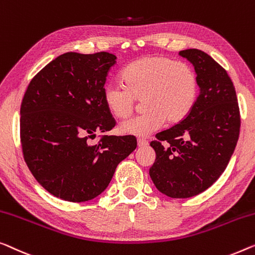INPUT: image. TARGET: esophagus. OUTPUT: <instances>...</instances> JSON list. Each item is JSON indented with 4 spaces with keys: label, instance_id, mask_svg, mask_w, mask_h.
Here are the masks:
<instances>
[{
    "label": "esophagus",
    "instance_id": "1",
    "mask_svg": "<svg viewBox=\"0 0 255 255\" xmlns=\"http://www.w3.org/2000/svg\"><path fill=\"white\" fill-rule=\"evenodd\" d=\"M137 144H138V146H146V145H149V142H147L146 139H144V138H138L137 139Z\"/></svg>",
    "mask_w": 255,
    "mask_h": 255
}]
</instances>
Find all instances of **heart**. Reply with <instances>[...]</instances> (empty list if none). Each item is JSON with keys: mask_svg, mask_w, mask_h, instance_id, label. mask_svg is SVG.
Here are the masks:
<instances>
[{"mask_svg": "<svg viewBox=\"0 0 255 255\" xmlns=\"http://www.w3.org/2000/svg\"><path fill=\"white\" fill-rule=\"evenodd\" d=\"M119 83L103 89L106 109L117 119H125L142 100L144 111L120 125L121 134L146 136L162 126L178 124L189 116L199 93L195 68L165 56H147L129 63Z\"/></svg>", "mask_w": 255, "mask_h": 255, "instance_id": "1", "label": "heart"}]
</instances>
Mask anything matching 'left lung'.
<instances>
[{
  "label": "left lung",
  "instance_id": "1",
  "mask_svg": "<svg viewBox=\"0 0 255 255\" xmlns=\"http://www.w3.org/2000/svg\"><path fill=\"white\" fill-rule=\"evenodd\" d=\"M180 55L195 66L200 90L189 116L158 132L150 143L155 151L150 176L164 195L189 198L210 188L225 172L238 140L241 113L225 68L198 49Z\"/></svg>",
  "mask_w": 255,
  "mask_h": 255
}]
</instances>
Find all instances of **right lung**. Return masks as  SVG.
Masks as SVG:
<instances>
[{"label":"right lung","mask_w":255,"mask_h":255,"mask_svg":"<svg viewBox=\"0 0 255 255\" xmlns=\"http://www.w3.org/2000/svg\"><path fill=\"white\" fill-rule=\"evenodd\" d=\"M109 52H66L30 80L20 106V142L26 165L42 187L72 203L101 195L117 166L137 146L134 136L96 132L116 126L103 101Z\"/></svg>","instance_id":"1"}]
</instances>
